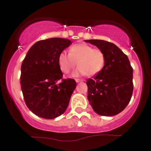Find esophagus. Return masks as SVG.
Instances as JSON below:
<instances>
[{
  "label": "esophagus",
  "mask_w": 151,
  "mask_h": 151,
  "mask_svg": "<svg viewBox=\"0 0 151 151\" xmlns=\"http://www.w3.org/2000/svg\"><path fill=\"white\" fill-rule=\"evenodd\" d=\"M75 81L77 83H79V82H81V81H83L84 80H81V79H76Z\"/></svg>",
  "instance_id": "34e87169"
}]
</instances>
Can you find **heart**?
<instances>
[{"instance_id":"1","label":"heart","mask_w":151,"mask_h":151,"mask_svg":"<svg viewBox=\"0 0 151 151\" xmlns=\"http://www.w3.org/2000/svg\"><path fill=\"white\" fill-rule=\"evenodd\" d=\"M77 63L79 67L72 73V77L96 75L104 66V54L89 45L79 43L71 47L70 53L63 51L59 55L58 64L64 73H69Z\"/></svg>"}]
</instances>
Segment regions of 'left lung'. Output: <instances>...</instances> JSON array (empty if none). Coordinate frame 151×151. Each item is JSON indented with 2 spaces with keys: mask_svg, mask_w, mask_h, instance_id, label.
<instances>
[{
  "mask_svg": "<svg viewBox=\"0 0 151 151\" xmlns=\"http://www.w3.org/2000/svg\"><path fill=\"white\" fill-rule=\"evenodd\" d=\"M104 54L101 72L86 80L88 100L96 114L112 116L121 113L132 96L133 68L128 57L116 45L101 40H84Z\"/></svg>",
  "mask_w": 151,
  "mask_h": 151,
  "instance_id": "8db88e82",
  "label": "left lung"
}]
</instances>
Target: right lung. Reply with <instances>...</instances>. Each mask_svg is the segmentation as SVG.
Instances as JSON below:
<instances>
[{"instance_id": "right-lung-1", "label": "right lung", "mask_w": 151, "mask_h": 151, "mask_svg": "<svg viewBox=\"0 0 151 151\" xmlns=\"http://www.w3.org/2000/svg\"><path fill=\"white\" fill-rule=\"evenodd\" d=\"M71 44L70 40L60 37L40 40L31 47L22 62L20 85L24 100L37 116L55 119L68 106L77 84L73 79H62L58 57Z\"/></svg>"}]
</instances>
